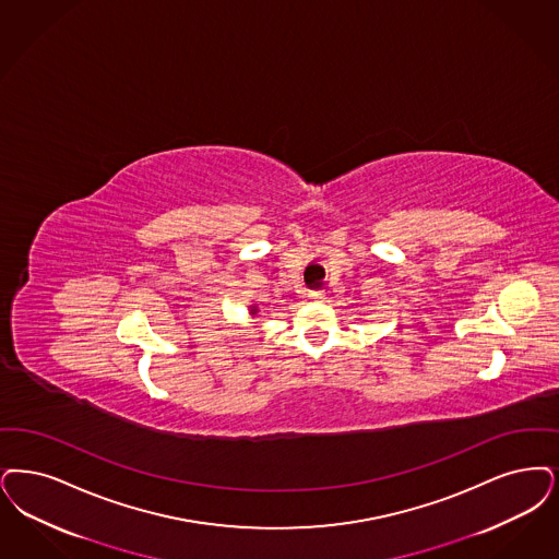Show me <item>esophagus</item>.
<instances>
[{"mask_svg": "<svg viewBox=\"0 0 559 559\" xmlns=\"http://www.w3.org/2000/svg\"><path fill=\"white\" fill-rule=\"evenodd\" d=\"M310 297L316 301H322V299H326V293L324 290H310Z\"/></svg>", "mask_w": 559, "mask_h": 559, "instance_id": "34e87169", "label": "esophagus"}]
</instances>
